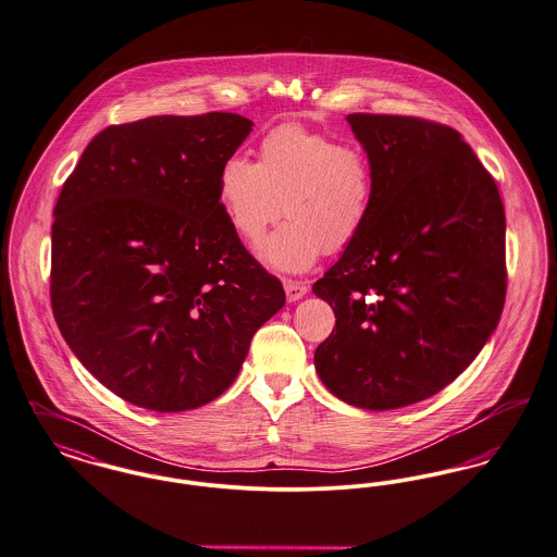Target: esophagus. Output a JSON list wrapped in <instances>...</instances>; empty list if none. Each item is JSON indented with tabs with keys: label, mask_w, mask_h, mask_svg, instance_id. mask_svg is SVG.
Wrapping results in <instances>:
<instances>
[{
	"label": "esophagus",
	"mask_w": 557,
	"mask_h": 557,
	"mask_svg": "<svg viewBox=\"0 0 557 557\" xmlns=\"http://www.w3.org/2000/svg\"><path fill=\"white\" fill-rule=\"evenodd\" d=\"M284 290H286V298L290 300V302H296L298 298H302V296L307 295V286L305 284H300V282H293V280H286L284 282Z\"/></svg>",
	"instance_id": "34e87169"
}]
</instances>
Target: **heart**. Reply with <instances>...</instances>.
<instances>
[{
	"instance_id": "b5f03b06",
	"label": "heart",
	"mask_w": 557,
	"mask_h": 557,
	"mask_svg": "<svg viewBox=\"0 0 557 557\" xmlns=\"http://www.w3.org/2000/svg\"><path fill=\"white\" fill-rule=\"evenodd\" d=\"M376 172L358 145L280 126L262 136L259 164L231 156L219 172V201L233 233L257 244L284 206V223L259 248V259L282 273L309 271L322 252L347 250L366 227Z\"/></svg>"
}]
</instances>
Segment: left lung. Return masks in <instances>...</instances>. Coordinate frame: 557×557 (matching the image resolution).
I'll use <instances>...</instances> for the list:
<instances>
[{
	"mask_svg": "<svg viewBox=\"0 0 557 557\" xmlns=\"http://www.w3.org/2000/svg\"><path fill=\"white\" fill-rule=\"evenodd\" d=\"M347 122L376 194L360 237L313 284L336 318L313 360L338 399L395 410L450 385L498 326L505 210L457 131L406 115Z\"/></svg>",
	"mask_w": 557,
	"mask_h": 557,
	"instance_id": "obj_1",
	"label": "left lung"
}]
</instances>
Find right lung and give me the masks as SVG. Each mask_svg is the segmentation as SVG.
I'll return each instance as SVG.
<instances>
[{
    "instance_id": "right-lung-1",
    "label": "right lung",
    "mask_w": 557,
    "mask_h": 557,
    "mask_svg": "<svg viewBox=\"0 0 557 557\" xmlns=\"http://www.w3.org/2000/svg\"><path fill=\"white\" fill-rule=\"evenodd\" d=\"M252 126L235 113L109 126L63 185L54 320L84 368L138 408L183 412L227 392L286 302L219 201V172Z\"/></svg>"
}]
</instances>
